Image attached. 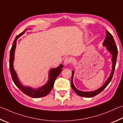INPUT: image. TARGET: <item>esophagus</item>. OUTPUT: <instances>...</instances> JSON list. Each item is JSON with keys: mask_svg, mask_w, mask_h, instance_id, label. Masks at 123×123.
Wrapping results in <instances>:
<instances>
[{"mask_svg": "<svg viewBox=\"0 0 123 123\" xmlns=\"http://www.w3.org/2000/svg\"><path fill=\"white\" fill-rule=\"evenodd\" d=\"M71 60L70 57L65 58V59H64V65L65 66H67L68 64H69L71 63Z\"/></svg>", "mask_w": 123, "mask_h": 123, "instance_id": "esophagus-1", "label": "esophagus"}]
</instances>
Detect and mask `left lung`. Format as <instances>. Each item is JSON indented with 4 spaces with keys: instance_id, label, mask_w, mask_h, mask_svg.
<instances>
[{
    "instance_id": "left-lung-1",
    "label": "left lung",
    "mask_w": 123,
    "mask_h": 123,
    "mask_svg": "<svg viewBox=\"0 0 123 123\" xmlns=\"http://www.w3.org/2000/svg\"><path fill=\"white\" fill-rule=\"evenodd\" d=\"M106 38H105V39L104 40V42H103V45L104 46H106L107 50L109 51L112 55V59H111L112 62V71L111 72L110 76L109 78L106 81V82H105L104 84L103 85L102 87H100L99 89H98L93 91L84 92V91H79V90H77L76 88L74 87V83H73V78H74V71H72V77H71V87L72 88V89L74 90V91L76 92L78 95L80 96L81 97L90 98V97H94L96 95H97L98 94L100 93L101 92L103 91V90H104V89H105V88L107 86L109 85V84L110 83L111 79L113 77V75L115 70L116 61H117L118 49H117V47L116 45L115 40H114V39L113 38V36H112V34L110 33L109 31H106Z\"/></svg>"
}]
</instances>
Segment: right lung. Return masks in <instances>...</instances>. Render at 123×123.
Returning a JSON list of instances; mask_svg holds the SVG:
<instances>
[{
	"mask_svg": "<svg viewBox=\"0 0 123 123\" xmlns=\"http://www.w3.org/2000/svg\"><path fill=\"white\" fill-rule=\"evenodd\" d=\"M25 31L21 32L20 34H19L18 36H16L13 43L12 46L11 47V49L9 61L10 70L11 74L12 80L13 81L15 85H16V86L18 87L21 91H22L24 93L26 94L28 96L31 97L32 98H37L43 97L46 96V95H47V94L51 92V90L52 89V88L53 87V85L54 83H55V79L57 78V77L59 76V74H60V72H61L62 68H63V65L60 64L58 67L52 68L49 72V80L47 81V82L44 85H43V86L38 88V89H33V88H32L31 87L24 86L22 84H21L19 80L18 77H17L16 72L14 70L13 64L14 51L16 47L17 40L18 39V38L19 37H20L22 34L24 33Z\"/></svg>",
	"mask_w": 123,
	"mask_h": 123,
	"instance_id": "obj_1",
	"label": "right lung"
}]
</instances>
